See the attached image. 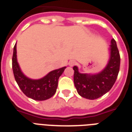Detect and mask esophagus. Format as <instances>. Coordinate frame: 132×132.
<instances>
[{
	"instance_id": "34e87169",
	"label": "esophagus",
	"mask_w": 132,
	"mask_h": 132,
	"mask_svg": "<svg viewBox=\"0 0 132 132\" xmlns=\"http://www.w3.org/2000/svg\"><path fill=\"white\" fill-rule=\"evenodd\" d=\"M75 64H76V62H75V60H70V62H69V63H68V64H69V66H73L74 65H75Z\"/></svg>"
}]
</instances>
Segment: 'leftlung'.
I'll return each instance as SVG.
<instances>
[{
  "mask_svg": "<svg viewBox=\"0 0 132 132\" xmlns=\"http://www.w3.org/2000/svg\"><path fill=\"white\" fill-rule=\"evenodd\" d=\"M110 58L106 66L96 74H86L79 72L78 67H73L74 84L81 96L93 100L109 92L117 80L120 68V54L114 39L111 40L109 48Z\"/></svg>",
  "mask_w": 132,
  "mask_h": 132,
  "instance_id": "1",
  "label": "left lung"
}]
</instances>
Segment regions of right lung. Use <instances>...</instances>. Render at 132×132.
<instances>
[{
  "label": "right lung",
  "instance_id": "add662e5",
  "mask_svg": "<svg viewBox=\"0 0 132 132\" xmlns=\"http://www.w3.org/2000/svg\"><path fill=\"white\" fill-rule=\"evenodd\" d=\"M16 53L15 44L13 47L12 68L15 81L24 94L36 101L46 100L53 96L57 88L58 79L66 68V66L52 70L41 79H32L22 72L18 63Z\"/></svg>",
  "mask_w": 132,
  "mask_h": 132
}]
</instances>
